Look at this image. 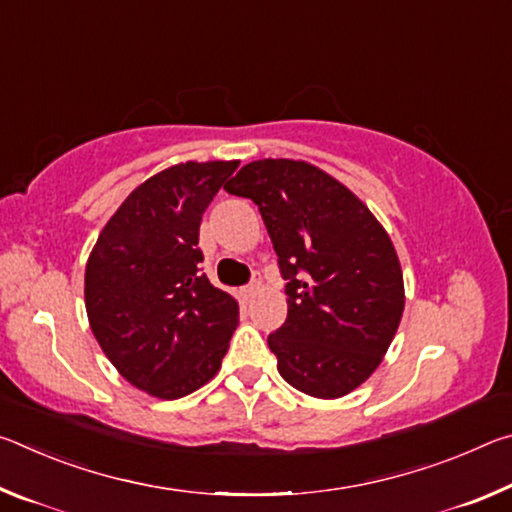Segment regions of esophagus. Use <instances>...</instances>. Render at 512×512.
Here are the masks:
<instances>
[{
  "label": "esophagus",
  "mask_w": 512,
  "mask_h": 512,
  "mask_svg": "<svg viewBox=\"0 0 512 512\" xmlns=\"http://www.w3.org/2000/svg\"><path fill=\"white\" fill-rule=\"evenodd\" d=\"M259 284H262V275H259L257 271H253V280H250L244 289V298H253L255 293H257V289H259Z\"/></svg>",
  "instance_id": "esophagus-1"
}]
</instances>
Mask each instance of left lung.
Returning a JSON list of instances; mask_svg holds the SVG:
<instances>
[{
  "label": "left lung",
  "instance_id": "1",
  "mask_svg": "<svg viewBox=\"0 0 512 512\" xmlns=\"http://www.w3.org/2000/svg\"><path fill=\"white\" fill-rule=\"evenodd\" d=\"M225 192L259 207L287 280V320L268 334L280 375L311 397L348 395L375 372L402 318L391 237L348 187L307 162H250Z\"/></svg>",
  "mask_w": 512,
  "mask_h": 512
}]
</instances>
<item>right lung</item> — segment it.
I'll use <instances>...</instances> for the list:
<instances>
[{
    "mask_svg": "<svg viewBox=\"0 0 512 512\" xmlns=\"http://www.w3.org/2000/svg\"><path fill=\"white\" fill-rule=\"evenodd\" d=\"M239 162H185L121 203L85 268V309L101 350L133 386L162 400L221 368L239 320L235 298L203 273V212Z\"/></svg>",
    "mask_w": 512,
    "mask_h": 512,
    "instance_id": "add662e5",
    "label": "right lung"
}]
</instances>
